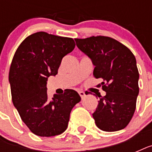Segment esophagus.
I'll list each match as a JSON object with an SVG mask.
<instances>
[{"instance_id": "34e87169", "label": "esophagus", "mask_w": 152, "mask_h": 152, "mask_svg": "<svg viewBox=\"0 0 152 152\" xmlns=\"http://www.w3.org/2000/svg\"><path fill=\"white\" fill-rule=\"evenodd\" d=\"M78 93H79V95H80V97H81V99H83V98L85 97V93L83 92V91H78Z\"/></svg>"}]
</instances>
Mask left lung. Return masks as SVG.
<instances>
[{
    "label": "left lung",
    "instance_id": "1",
    "mask_svg": "<svg viewBox=\"0 0 152 152\" xmlns=\"http://www.w3.org/2000/svg\"><path fill=\"white\" fill-rule=\"evenodd\" d=\"M75 41L77 47L91 59L94 77L102 80L98 86L106 92L92 114L95 124L106 132L125 129L134 114L139 94L135 56L110 37L91 36Z\"/></svg>",
    "mask_w": 152,
    "mask_h": 152
}]
</instances>
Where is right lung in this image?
<instances>
[{"label":"right lung","mask_w":152,"mask_h":152,"mask_svg":"<svg viewBox=\"0 0 152 152\" xmlns=\"http://www.w3.org/2000/svg\"><path fill=\"white\" fill-rule=\"evenodd\" d=\"M72 38L44 31L27 37L15 51L8 80L13 105L34 134L53 137L66 130L72 109L81 100L76 91L47 95L46 81L56 76L62 58L75 48Z\"/></svg>","instance_id":"right-lung-1"}]
</instances>
